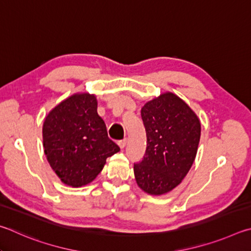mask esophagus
<instances>
[{
  "label": "esophagus",
  "mask_w": 251,
  "mask_h": 251,
  "mask_svg": "<svg viewBox=\"0 0 251 251\" xmlns=\"http://www.w3.org/2000/svg\"><path fill=\"white\" fill-rule=\"evenodd\" d=\"M118 146L120 147V149H125L126 148V139H123V140H121V141H119L118 142Z\"/></svg>",
  "instance_id": "esophagus-1"
}]
</instances>
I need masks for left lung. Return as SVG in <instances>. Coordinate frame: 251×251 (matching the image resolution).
<instances>
[{"label": "left lung", "mask_w": 251, "mask_h": 251, "mask_svg": "<svg viewBox=\"0 0 251 251\" xmlns=\"http://www.w3.org/2000/svg\"><path fill=\"white\" fill-rule=\"evenodd\" d=\"M147 132V150L134 163L139 187L162 195L176 187L195 160L201 139V122L195 112L172 92L149 101L141 109Z\"/></svg>", "instance_id": "obj_1"}]
</instances>
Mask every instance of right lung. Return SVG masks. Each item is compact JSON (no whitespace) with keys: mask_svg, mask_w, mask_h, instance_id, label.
Masks as SVG:
<instances>
[{"mask_svg":"<svg viewBox=\"0 0 251 251\" xmlns=\"http://www.w3.org/2000/svg\"><path fill=\"white\" fill-rule=\"evenodd\" d=\"M47 161L66 185L80 187L94 181L107 157L120 151L108 138L97 112L95 95L75 94L47 114L43 125Z\"/></svg>","mask_w":251,"mask_h":251,"instance_id":"1","label":"right lung"}]
</instances>
